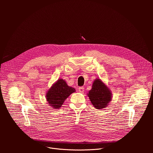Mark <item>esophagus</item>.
<instances>
[{
	"label": "esophagus",
	"mask_w": 153,
	"mask_h": 153,
	"mask_svg": "<svg viewBox=\"0 0 153 153\" xmlns=\"http://www.w3.org/2000/svg\"><path fill=\"white\" fill-rule=\"evenodd\" d=\"M84 89H85L84 87L80 86V87H79V91L80 93H83L84 91Z\"/></svg>",
	"instance_id": "obj_1"
}]
</instances>
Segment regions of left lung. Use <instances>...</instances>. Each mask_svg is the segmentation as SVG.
Here are the masks:
<instances>
[{
	"instance_id": "8db88e82",
	"label": "left lung",
	"mask_w": 153,
	"mask_h": 153,
	"mask_svg": "<svg viewBox=\"0 0 153 153\" xmlns=\"http://www.w3.org/2000/svg\"><path fill=\"white\" fill-rule=\"evenodd\" d=\"M88 96L96 109L104 108L111 100V93L108 87L98 79L93 82L92 89L89 91Z\"/></svg>"
}]
</instances>
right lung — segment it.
<instances>
[{
    "label": "right lung",
    "instance_id": "obj_1",
    "mask_svg": "<svg viewBox=\"0 0 153 153\" xmlns=\"http://www.w3.org/2000/svg\"><path fill=\"white\" fill-rule=\"evenodd\" d=\"M75 91L74 88L68 86L65 80L59 79L47 93V100L50 106L54 109L60 108L65 99Z\"/></svg>",
    "mask_w": 153,
    "mask_h": 153
}]
</instances>
